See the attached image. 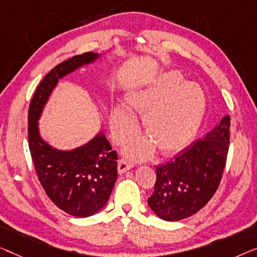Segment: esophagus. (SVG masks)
I'll return each mask as SVG.
<instances>
[{"instance_id":"1","label":"esophagus","mask_w":257,"mask_h":257,"mask_svg":"<svg viewBox=\"0 0 257 257\" xmlns=\"http://www.w3.org/2000/svg\"><path fill=\"white\" fill-rule=\"evenodd\" d=\"M134 166V164L132 162H129L128 160H124V158H122V160L118 161V164H117V170H118V173L122 175V173H124L125 171H128Z\"/></svg>"}]
</instances>
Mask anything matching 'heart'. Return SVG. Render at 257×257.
<instances>
[{
    "mask_svg": "<svg viewBox=\"0 0 257 257\" xmlns=\"http://www.w3.org/2000/svg\"><path fill=\"white\" fill-rule=\"evenodd\" d=\"M176 71L165 72L147 87L130 93L127 106L143 115V129L162 153H173L185 148L193 140L205 110V96L199 86L184 81ZM111 127L117 140L127 137L135 127V118L123 106L114 107ZM127 153L134 158H146L151 144L134 141Z\"/></svg>",
    "mask_w": 257,
    "mask_h": 257,
    "instance_id": "b5f03b06",
    "label": "heart"
}]
</instances>
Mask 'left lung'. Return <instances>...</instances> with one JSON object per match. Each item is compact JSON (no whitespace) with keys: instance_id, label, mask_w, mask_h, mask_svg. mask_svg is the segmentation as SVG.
<instances>
[{"instance_id":"8db88e82","label":"left lung","mask_w":257,"mask_h":257,"mask_svg":"<svg viewBox=\"0 0 257 257\" xmlns=\"http://www.w3.org/2000/svg\"><path fill=\"white\" fill-rule=\"evenodd\" d=\"M230 117H222L204 139L196 141L171 162L156 166L150 208L165 221L196 214L218 190L229 148Z\"/></svg>"}]
</instances>
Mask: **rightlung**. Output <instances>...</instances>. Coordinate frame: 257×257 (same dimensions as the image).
I'll return each mask as SVG.
<instances>
[{"mask_svg":"<svg viewBox=\"0 0 257 257\" xmlns=\"http://www.w3.org/2000/svg\"><path fill=\"white\" fill-rule=\"evenodd\" d=\"M86 52L63 61L50 71L32 96L28 114L29 149L43 189L57 207L86 218L109 199L117 178V154L103 133L73 150H58L42 139L38 120L58 80L99 58Z\"/></svg>","mask_w":257,"mask_h":257,"instance_id":"right-lung-1","label":"right lung"}]
</instances>
